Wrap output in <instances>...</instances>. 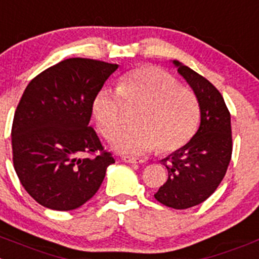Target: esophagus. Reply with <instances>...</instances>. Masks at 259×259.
<instances>
[{
    "label": "esophagus",
    "instance_id": "34e87169",
    "mask_svg": "<svg viewBox=\"0 0 259 259\" xmlns=\"http://www.w3.org/2000/svg\"><path fill=\"white\" fill-rule=\"evenodd\" d=\"M122 159H124V162H126V163H142L143 162V159H139V158H137V157H130V156H124L122 157Z\"/></svg>",
    "mask_w": 259,
    "mask_h": 259
}]
</instances>
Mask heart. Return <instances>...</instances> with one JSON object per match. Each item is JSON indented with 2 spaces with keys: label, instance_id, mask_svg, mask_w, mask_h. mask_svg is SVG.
Here are the masks:
<instances>
[{
  "label": "heart",
  "instance_id": "b5f03b06",
  "mask_svg": "<svg viewBox=\"0 0 259 259\" xmlns=\"http://www.w3.org/2000/svg\"><path fill=\"white\" fill-rule=\"evenodd\" d=\"M139 108L138 127L118 134L123 127V106ZM92 113L101 134L115 142L122 153L143 154L157 147L159 153H172L187 146L197 132L199 103L192 89L157 66H142L124 75L117 92L101 89L92 102Z\"/></svg>",
  "mask_w": 259,
  "mask_h": 259
}]
</instances>
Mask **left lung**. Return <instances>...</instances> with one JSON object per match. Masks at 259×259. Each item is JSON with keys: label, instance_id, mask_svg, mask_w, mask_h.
Instances as JSON below:
<instances>
[{"label": "left lung", "instance_id": "1", "mask_svg": "<svg viewBox=\"0 0 259 259\" xmlns=\"http://www.w3.org/2000/svg\"><path fill=\"white\" fill-rule=\"evenodd\" d=\"M174 64L197 96L200 125L187 146L162 159L168 179L154 198L171 208L187 209L204 202L221 184L233 153L231 117L213 84L179 61Z\"/></svg>", "mask_w": 259, "mask_h": 259}]
</instances>
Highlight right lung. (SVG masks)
I'll list each match as a JSON object with an SVG mask.
<instances>
[{
	"label": "right lung",
	"instance_id": "right-lung-1",
	"mask_svg": "<svg viewBox=\"0 0 259 259\" xmlns=\"http://www.w3.org/2000/svg\"><path fill=\"white\" fill-rule=\"evenodd\" d=\"M117 67L67 59L31 79L24 91L11 129L14 168L43 207L70 211L83 206L115 162L89 121L94 96Z\"/></svg>",
	"mask_w": 259,
	"mask_h": 259
}]
</instances>
